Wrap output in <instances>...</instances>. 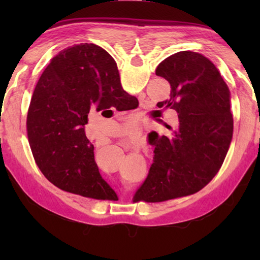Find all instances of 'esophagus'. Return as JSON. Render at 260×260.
Segmentation results:
<instances>
[{"instance_id": "34e87169", "label": "esophagus", "mask_w": 260, "mask_h": 260, "mask_svg": "<svg viewBox=\"0 0 260 260\" xmlns=\"http://www.w3.org/2000/svg\"><path fill=\"white\" fill-rule=\"evenodd\" d=\"M125 136V140H124V143L127 144H131V146H140V142H141V132L139 129H131V131H127L126 133L124 134Z\"/></svg>"}]
</instances>
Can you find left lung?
<instances>
[{"label": "left lung", "mask_w": 260, "mask_h": 260, "mask_svg": "<svg viewBox=\"0 0 260 260\" xmlns=\"http://www.w3.org/2000/svg\"><path fill=\"white\" fill-rule=\"evenodd\" d=\"M156 74L171 85L170 99L157 107L175 110L179 125L171 136L156 133L153 162L134 195L135 202L148 203L204 188L221 167L233 136L231 93L212 61L179 51L162 60Z\"/></svg>", "instance_id": "1"}]
</instances>
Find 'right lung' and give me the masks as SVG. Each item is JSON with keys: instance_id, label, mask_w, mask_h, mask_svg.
I'll use <instances>...</instances> for the list:
<instances>
[{"instance_id": "add662e5", "label": "right lung", "mask_w": 260, "mask_h": 260, "mask_svg": "<svg viewBox=\"0 0 260 260\" xmlns=\"http://www.w3.org/2000/svg\"><path fill=\"white\" fill-rule=\"evenodd\" d=\"M136 102L102 48L80 43L61 50L39 79L27 113L30 150L43 175L61 190L112 200L116 193L101 177L83 126L89 111H122Z\"/></svg>"}]
</instances>
